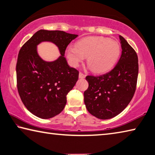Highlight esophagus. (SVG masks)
Returning a JSON list of instances; mask_svg holds the SVG:
<instances>
[{
    "instance_id": "34e87169",
    "label": "esophagus",
    "mask_w": 155,
    "mask_h": 155,
    "mask_svg": "<svg viewBox=\"0 0 155 155\" xmlns=\"http://www.w3.org/2000/svg\"><path fill=\"white\" fill-rule=\"evenodd\" d=\"M85 77V75L83 74V73L79 72V74H78V78H84Z\"/></svg>"
}]
</instances>
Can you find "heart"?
I'll return each instance as SVG.
<instances>
[{
	"label": "heart",
	"mask_w": 155,
	"mask_h": 155,
	"mask_svg": "<svg viewBox=\"0 0 155 155\" xmlns=\"http://www.w3.org/2000/svg\"><path fill=\"white\" fill-rule=\"evenodd\" d=\"M120 51L117 41L104 37H89L78 41L76 46H68L65 54L72 67H77L87 57V64L94 72L103 73L115 65Z\"/></svg>",
	"instance_id": "b5f03b06"
}]
</instances>
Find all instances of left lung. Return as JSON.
<instances>
[{
  "instance_id": "8db88e82",
  "label": "left lung",
  "mask_w": 155,
  "mask_h": 155,
  "mask_svg": "<svg viewBox=\"0 0 155 155\" xmlns=\"http://www.w3.org/2000/svg\"><path fill=\"white\" fill-rule=\"evenodd\" d=\"M122 54L111 71L100 76H87L89 87L84 103L90 114L107 120L120 114L133 98L138 76V58L127 41L120 35Z\"/></svg>"
}]
</instances>
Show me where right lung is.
<instances>
[{
  "label": "right lung",
  "instance_id": "right-lung-1",
  "mask_svg": "<svg viewBox=\"0 0 155 155\" xmlns=\"http://www.w3.org/2000/svg\"><path fill=\"white\" fill-rule=\"evenodd\" d=\"M77 35L62 31L41 29L20 48L16 64L17 87L23 104L31 114L42 119L59 114L66 104V96L78 78V71L68 64L65 51ZM51 42L59 49L57 60L47 62L38 55L37 46Z\"/></svg>",
  "mask_w": 155,
  "mask_h": 155
}]
</instances>
